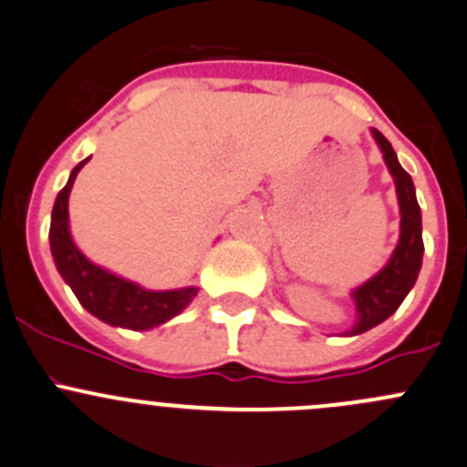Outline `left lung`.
Wrapping results in <instances>:
<instances>
[{
    "mask_svg": "<svg viewBox=\"0 0 467 467\" xmlns=\"http://www.w3.org/2000/svg\"><path fill=\"white\" fill-rule=\"evenodd\" d=\"M373 137H376L379 150L384 155V163H387L389 172L396 182L398 204H400V240H398L391 261L379 269L376 276L368 278L364 285L353 290L358 321L346 335L367 333L373 326L389 319L400 307L405 296L410 295L413 283H416L422 265V252H425L420 206H418L416 189H413L410 172L400 166L391 143L384 139L379 130H373Z\"/></svg>",
    "mask_w": 467,
    "mask_h": 467,
    "instance_id": "obj_1",
    "label": "left lung"
}]
</instances>
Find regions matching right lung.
<instances>
[{
  "mask_svg": "<svg viewBox=\"0 0 467 467\" xmlns=\"http://www.w3.org/2000/svg\"><path fill=\"white\" fill-rule=\"evenodd\" d=\"M88 160L80 161L71 171L69 182L57 193L54 211H51L49 243L57 272L65 278L67 285L74 290L80 306L105 324L121 326V328L130 330H148L166 324L168 319L180 315L193 301V296L198 295V287H182V290L166 292L143 290L137 283L126 281V278L108 272V269L94 265L80 254V249L71 240L67 206H69V193L76 175Z\"/></svg>",
  "mask_w": 467,
  "mask_h": 467,
  "instance_id": "obj_1",
  "label": "right lung"
}]
</instances>
